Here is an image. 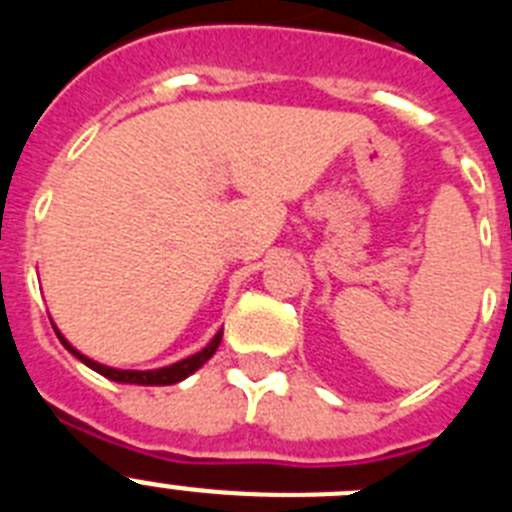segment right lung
Masks as SVG:
<instances>
[{
  "label": "right lung",
  "instance_id": "right-lung-1",
  "mask_svg": "<svg viewBox=\"0 0 512 512\" xmlns=\"http://www.w3.org/2000/svg\"><path fill=\"white\" fill-rule=\"evenodd\" d=\"M53 323V320H51ZM56 328V325H53ZM56 336L58 341L66 346V351H71V354L76 356V359L81 361V364H87L89 369H94L97 374H102V377L112 379V382H122V384H146V387H164V384H176L182 382V379H187L189 374H194L197 369H200L205 361L212 359V354L217 351V346H220V341H223V328L217 330L215 338H212L210 343H207L202 351H197V354L187 356V359L176 361V364H169V366H161V369H146V372H138V369H115V366H107V364H99V361L89 359V356H84L81 351H76L74 346H71L66 338H63L61 330L56 328Z\"/></svg>",
  "mask_w": 512,
  "mask_h": 512
}]
</instances>
